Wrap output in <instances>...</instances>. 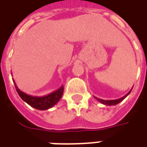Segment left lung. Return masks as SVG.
Instances as JSON below:
<instances>
[{"mask_svg": "<svg viewBox=\"0 0 147 147\" xmlns=\"http://www.w3.org/2000/svg\"><path fill=\"white\" fill-rule=\"evenodd\" d=\"M132 90V89H131ZM131 90H130L129 92L126 95H124L123 97H122V98H118V99H116V100H102V99H100V98H95L98 102H100L101 103H102L103 105H117L118 103H120V102H122L123 99L126 98L127 96L130 93H131Z\"/></svg>", "mask_w": 147, "mask_h": 147, "instance_id": "left-lung-1", "label": "left lung"}]
</instances>
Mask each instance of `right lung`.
<instances>
[{"label": "right lung", "mask_w": 147, "mask_h": 147, "mask_svg": "<svg viewBox=\"0 0 147 147\" xmlns=\"http://www.w3.org/2000/svg\"><path fill=\"white\" fill-rule=\"evenodd\" d=\"M13 82H14L18 94L20 95L21 98L25 102H27L28 105H30L31 107L36 109H39V110H46V109H49L52 108L53 106H54L59 102V100L61 98V97L63 95V92H64V86H61L56 91L51 93L49 94H47V95L42 96V97L31 96L21 91L16 86L14 80H13Z\"/></svg>", "instance_id": "right-lung-1"}]
</instances>
